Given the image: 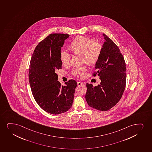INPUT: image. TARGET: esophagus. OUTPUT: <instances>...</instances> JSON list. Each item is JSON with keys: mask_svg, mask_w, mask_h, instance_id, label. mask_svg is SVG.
Segmentation results:
<instances>
[{"mask_svg": "<svg viewBox=\"0 0 152 152\" xmlns=\"http://www.w3.org/2000/svg\"><path fill=\"white\" fill-rule=\"evenodd\" d=\"M83 83H82V82H81V81H78V82H77V85H78V86H81V85H83Z\"/></svg>", "mask_w": 152, "mask_h": 152, "instance_id": "34e87169", "label": "esophagus"}]
</instances>
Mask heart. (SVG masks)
Wrapping results in <instances>:
<instances>
[{
    "label": "heart",
    "instance_id": "b5f03b06",
    "mask_svg": "<svg viewBox=\"0 0 152 152\" xmlns=\"http://www.w3.org/2000/svg\"><path fill=\"white\" fill-rule=\"evenodd\" d=\"M69 48L74 54L81 55L83 61L91 66L95 65L98 62L102 51V46L99 42L83 36L75 38L70 43ZM60 60L63 66H68L69 63L70 55L66 51H61ZM86 71V68L82 66L75 69L73 73L81 77L84 76Z\"/></svg>",
    "mask_w": 152,
    "mask_h": 152
}]
</instances>
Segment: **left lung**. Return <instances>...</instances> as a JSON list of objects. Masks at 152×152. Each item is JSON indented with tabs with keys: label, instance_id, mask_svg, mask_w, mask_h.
<instances>
[{
	"label": "left lung",
	"instance_id": "1",
	"mask_svg": "<svg viewBox=\"0 0 152 152\" xmlns=\"http://www.w3.org/2000/svg\"><path fill=\"white\" fill-rule=\"evenodd\" d=\"M103 35L105 42L95 64L96 74L99 76L101 83L94 87L86 83V99L90 107L106 111L121 99L126 88V62L119 48L105 34Z\"/></svg>",
	"mask_w": 152,
	"mask_h": 152
}]
</instances>
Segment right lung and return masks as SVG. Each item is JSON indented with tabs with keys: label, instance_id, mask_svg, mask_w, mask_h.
I'll use <instances>...</instances> for the list:
<instances>
[{
	"label": "right lung",
	"instance_id": "1",
	"mask_svg": "<svg viewBox=\"0 0 152 152\" xmlns=\"http://www.w3.org/2000/svg\"><path fill=\"white\" fill-rule=\"evenodd\" d=\"M69 36L49 35L36 46L30 61L28 79L32 94L41 109L52 114L66 112L73 102L76 81L71 79L61 86L56 73L61 69V49Z\"/></svg>",
	"mask_w": 152,
	"mask_h": 152
}]
</instances>
